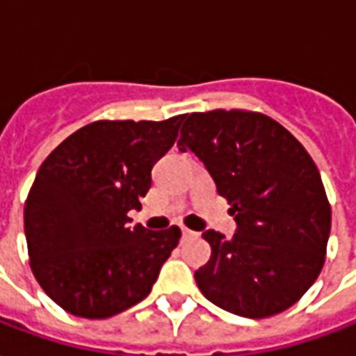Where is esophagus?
Instances as JSON below:
<instances>
[{"instance_id":"1","label":"esophagus","mask_w":356,"mask_h":356,"mask_svg":"<svg viewBox=\"0 0 356 356\" xmlns=\"http://www.w3.org/2000/svg\"><path fill=\"white\" fill-rule=\"evenodd\" d=\"M196 236H198V234H196V232L188 230V228H185V226H183V228H181V238H183V239L196 238Z\"/></svg>"}]
</instances>
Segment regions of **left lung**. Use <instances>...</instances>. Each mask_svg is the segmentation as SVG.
I'll return each mask as SVG.
<instances>
[{"mask_svg": "<svg viewBox=\"0 0 356 356\" xmlns=\"http://www.w3.org/2000/svg\"><path fill=\"white\" fill-rule=\"evenodd\" d=\"M177 147L204 162L236 220L234 238L202 234L211 245L194 273L202 294L239 317L289 309L318 277L330 236L332 213L312 156L273 118L236 109L188 115Z\"/></svg>", "mask_w": 356, "mask_h": 356, "instance_id": "left-lung-1", "label": "left lung"}]
</instances>
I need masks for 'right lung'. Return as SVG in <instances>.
Returning <instances> with one entry per match:
<instances>
[{
    "mask_svg": "<svg viewBox=\"0 0 356 356\" xmlns=\"http://www.w3.org/2000/svg\"><path fill=\"white\" fill-rule=\"evenodd\" d=\"M186 115L97 120L58 145L39 168L24 207L31 272L71 315L107 318L149 296L181 230L131 226L152 185V165Z\"/></svg>",
    "mask_w": 356,
    "mask_h": 356,
    "instance_id": "1",
    "label": "right lung"
}]
</instances>
